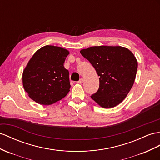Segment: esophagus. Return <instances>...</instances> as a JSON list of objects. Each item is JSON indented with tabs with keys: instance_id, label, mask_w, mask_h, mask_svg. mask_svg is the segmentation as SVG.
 <instances>
[{
	"instance_id": "34e87169",
	"label": "esophagus",
	"mask_w": 160,
	"mask_h": 160,
	"mask_svg": "<svg viewBox=\"0 0 160 160\" xmlns=\"http://www.w3.org/2000/svg\"><path fill=\"white\" fill-rule=\"evenodd\" d=\"M83 81H84V79L83 78H80L78 81V83H79V84H82L83 82Z\"/></svg>"
}]
</instances>
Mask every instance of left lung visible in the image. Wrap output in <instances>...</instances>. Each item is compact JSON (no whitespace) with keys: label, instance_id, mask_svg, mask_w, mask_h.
<instances>
[{"label":"left lung","instance_id":"left-lung-1","mask_svg":"<svg viewBox=\"0 0 160 160\" xmlns=\"http://www.w3.org/2000/svg\"><path fill=\"white\" fill-rule=\"evenodd\" d=\"M99 76V88L91 96L102 108H112L124 100L134 82L138 63L128 48L92 47L80 51Z\"/></svg>","mask_w":160,"mask_h":160}]
</instances>
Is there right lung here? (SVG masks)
Masks as SVG:
<instances>
[{"mask_svg":"<svg viewBox=\"0 0 160 160\" xmlns=\"http://www.w3.org/2000/svg\"><path fill=\"white\" fill-rule=\"evenodd\" d=\"M66 49L47 45L36 51L24 69L23 86L31 99L41 105H51L68 95L69 71L63 66Z\"/></svg>","mask_w":160,"mask_h":160,"instance_id":"1","label":"right lung"}]
</instances>
